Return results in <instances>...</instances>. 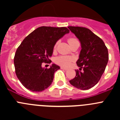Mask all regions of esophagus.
Returning <instances> with one entry per match:
<instances>
[{
  "label": "esophagus",
  "mask_w": 120,
  "mask_h": 120,
  "mask_svg": "<svg viewBox=\"0 0 120 120\" xmlns=\"http://www.w3.org/2000/svg\"><path fill=\"white\" fill-rule=\"evenodd\" d=\"M61 68L62 70H67V68H66L64 67H61Z\"/></svg>",
  "instance_id": "34e87169"
}]
</instances>
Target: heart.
<instances>
[{
	"mask_svg": "<svg viewBox=\"0 0 120 120\" xmlns=\"http://www.w3.org/2000/svg\"><path fill=\"white\" fill-rule=\"evenodd\" d=\"M77 41H78L76 38H70L68 40V42L70 44V45L75 43V42H77ZM56 44L55 45V48H56ZM73 60V58L71 56H60L57 57L55 59V62L58 64L62 65V66L68 67V65H70V64Z\"/></svg>",
	"mask_w": 120,
	"mask_h": 120,
	"instance_id": "1",
	"label": "heart"
}]
</instances>
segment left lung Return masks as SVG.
<instances>
[{
  "instance_id": "obj_1",
  "label": "left lung",
  "mask_w": 120,
  "mask_h": 120,
  "mask_svg": "<svg viewBox=\"0 0 120 120\" xmlns=\"http://www.w3.org/2000/svg\"><path fill=\"white\" fill-rule=\"evenodd\" d=\"M68 28L81 44L76 63L79 70H76V76L70 83L78 89L88 90L98 83L105 70L109 60L108 49L103 41L88 29L75 26Z\"/></svg>"
}]
</instances>
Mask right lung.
Returning a JSON list of instances; mask_svg holds the SVG:
<instances>
[{
	"mask_svg": "<svg viewBox=\"0 0 120 120\" xmlns=\"http://www.w3.org/2000/svg\"><path fill=\"white\" fill-rule=\"evenodd\" d=\"M69 32L65 27L41 26L23 40L17 49L14 63L18 79L26 88L40 92L52 84L54 73L60 67L53 64L47 69L42 63L50 61L55 44Z\"/></svg>",
	"mask_w": 120,
	"mask_h": 120,
	"instance_id": "right-lung-1",
	"label": "right lung"
}]
</instances>
